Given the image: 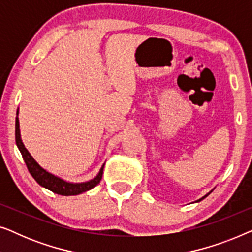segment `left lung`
Here are the masks:
<instances>
[{
    "label": "left lung",
    "instance_id": "1",
    "mask_svg": "<svg viewBox=\"0 0 252 252\" xmlns=\"http://www.w3.org/2000/svg\"><path fill=\"white\" fill-rule=\"evenodd\" d=\"M209 194H210V192H209ZM209 194H208V195H209ZM208 195H205V196H204V197H202L201 199H198V201H197V202H199V201H202V199H204V198H205V197H206V196H208Z\"/></svg>",
    "mask_w": 252,
    "mask_h": 252
}]
</instances>
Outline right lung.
Returning <instances> with one entry per match:
<instances>
[{
    "label": "right lung",
    "instance_id": "add662e5",
    "mask_svg": "<svg viewBox=\"0 0 252 252\" xmlns=\"http://www.w3.org/2000/svg\"><path fill=\"white\" fill-rule=\"evenodd\" d=\"M16 143L20 151V154H22L23 159L25 161L27 168H29V172L34 178V180H35L40 186L49 189V190L55 192V194L63 195V196L79 195L89 190V189L94 188L95 186H97L99 184V181H101L104 164H103L101 170H99L98 174L96 175L93 180H89L87 182H81V184H72V182L64 181L63 179L49 173V172H47L44 168L41 167L40 165L36 163L35 159L31 156V154L29 153V150L26 149L25 146H24L22 137H20L18 117L16 118Z\"/></svg>",
    "mask_w": 252,
    "mask_h": 252
}]
</instances>
